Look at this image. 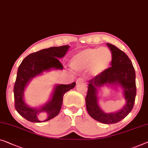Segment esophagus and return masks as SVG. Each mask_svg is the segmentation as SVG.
<instances>
[{
	"instance_id": "34e87169",
	"label": "esophagus",
	"mask_w": 148,
	"mask_h": 148,
	"mask_svg": "<svg viewBox=\"0 0 148 148\" xmlns=\"http://www.w3.org/2000/svg\"><path fill=\"white\" fill-rule=\"evenodd\" d=\"M84 82V81H83V80L82 78H78V80H76V84H82V83H83Z\"/></svg>"
}]
</instances>
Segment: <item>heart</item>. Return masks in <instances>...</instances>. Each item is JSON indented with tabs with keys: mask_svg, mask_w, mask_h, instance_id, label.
Instances as JSON below:
<instances>
[{
	"mask_svg": "<svg viewBox=\"0 0 148 148\" xmlns=\"http://www.w3.org/2000/svg\"><path fill=\"white\" fill-rule=\"evenodd\" d=\"M112 61V54L109 48H90L75 54L70 60V68L81 72L90 68L92 76H98L109 68Z\"/></svg>",
	"mask_w": 148,
	"mask_h": 148,
	"instance_id": "obj_1",
	"label": "heart"
}]
</instances>
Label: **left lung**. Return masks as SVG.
Wrapping results in <instances>:
<instances>
[{"instance_id":"1","label":"left lung","mask_w":148,"mask_h":148,"mask_svg":"<svg viewBox=\"0 0 148 148\" xmlns=\"http://www.w3.org/2000/svg\"><path fill=\"white\" fill-rule=\"evenodd\" d=\"M112 54L111 67L88 81L86 97V109L89 115L98 122L111 124L120 122L133 108L136 96L135 70L129 57L112 44L107 43ZM103 85H119L123 89L126 103L116 112L106 113L98 104V90Z\"/></svg>"}]
</instances>
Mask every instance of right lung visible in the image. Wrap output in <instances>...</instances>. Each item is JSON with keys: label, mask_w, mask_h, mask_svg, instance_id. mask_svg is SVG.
<instances>
[{"label": "right lung", "mask_w": 148, "mask_h": 148, "mask_svg": "<svg viewBox=\"0 0 148 148\" xmlns=\"http://www.w3.org/2000/svg\"><path fill=\"white\" fill-rule=\"evenodd\" d=\"M69 47L65 45L39 50L26 56L20 64L14 86V106L18 113L26 120L31 122H46L56 117L60 112L64 95L73 89L76 82L56 85L50 100L38 108L26 104L24 100V92L30 80L43 72L50 69L62 70L63 65L58 58H63Z\"/></svg>", "instance_id": "add662e5"}]
</instances>
